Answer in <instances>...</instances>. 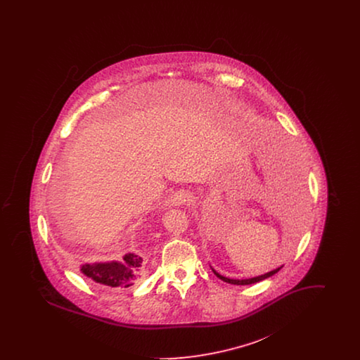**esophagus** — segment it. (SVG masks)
Returning a JSON list of instances; mask_svg holds the SVG:
<instances>
[{
    "label": "esophagus",
    "mask_w": 360,
    "mask_h": 360,
    "mask_svg": "<svg viewBox=\"0 0 360 360\" xmlns=\"http://www.w3.org/2000/svg\"><path fill=\"white\" fill-rule=\"evenodd\" d=\"M188 201H190V195L186 191H176L170 197V204L172 205H182Z\"/></svg>",
    "instance_id": "1"
}]
</instances>
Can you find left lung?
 <instances>
[{
  "label": "left lung",
  "mask_w": 360,
  "mask_h": 360,
  "mask_svg": "<svg viewBox=\"0 0 360 360\" xmlns=\"http://www.w3.org/2000/svg\"><path fill=\"white\" fill-rule=\"evenodd\" d=\"M282 267H283V266H281V267L275 269V270L270 271V273L259 275V276H254V278H248V279H232V278H228V276H224V275L219 274L214 269H212V271L214 273V275H216L217 278H220L221 281L226 282V283H231V285H252V283L260 282V281H263V279H266V278H269V276H273V275L276 274Z\"/></svg>",
  "instance_id": "left-lung-1"
}]
</instances>
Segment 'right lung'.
Wrapping results in <instances>:
<instances>
[{"mask_svg":"<svg viewBox=\"0 0 360 360\" xmlns=\"http://www.w3.org/2000/svg\"><path fill=\"white\" fill-rule=\"evenodd\" d=\"M143 271V257L135 252H128L122 260L112 262H97L84 263L81 273L94 281L109 288H129L136 282Z\"/></svg>","mask_w":360,"mask_h":360,"instance_id":"obj_1","label":"right lung"}]
</instances>
